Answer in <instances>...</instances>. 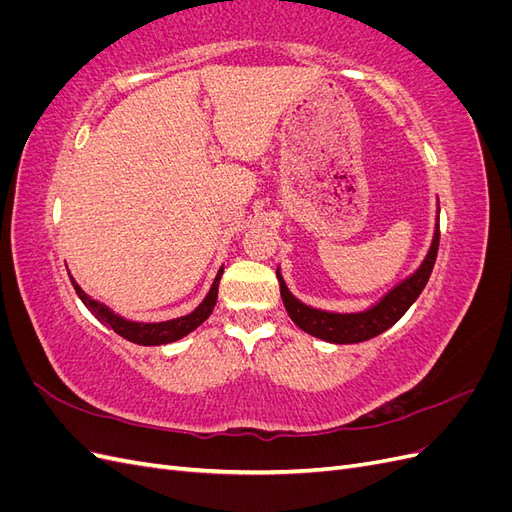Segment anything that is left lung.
I'll list each match as a JSON object with an SVG mask.
<instances>
[{"label":"left lung","instance_id":"8db88e82","mask_svg":"<svg viewBox=\"0 0 512 512\" xmlns=\"http://www.w3.org/2000/svg\"><path fill=\"white\" fill-rule=\"evenodd\" d=\"M438 213H440V207H438ZM436 222L438 224H436V230H433L429 252L421 262V267H418L410 277H406L404 282H399L395 288L386 292L376 305L363 309V312L337 314V312H324V309H316L301 303L288 290L284 277L280 273V267H277L280 294H282L288 316L305 333L324 339V342H331V344H359L384 333L386 329H391L393 324L408 312L410 305L418 299V294L423 292V288L429 282V275L433 271V265H436L438 245H440V218H436Z\"/></svg>","mask_w":512,"mask_h":512}]
</instances>
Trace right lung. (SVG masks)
Here are the masks:
<instances>
[{"label": "right lung", "instance_id": "1", "mask_svg": "<svg viewBox=\"0 0 512 512\" xmlns=\"http://www.w3.org/2000/svg\"><path fill=\"white\" fill-rule=\"evenodd\" d=\"M222 273H224V267L218 271V275H215L207 297L194 309L192 314L173 318V320H164V322L126 320L123 316L115 314L113 309H108L104 303L91 299L89 294L74 282V277L70 273L68 275H70L76 294H79V299L85 303V307L91 314H94L102 324H106V327H111L117 335H121L123 339H128V342L138 344V346H164V344H173V342H177V339L192 333L196 327H200V324H203L211 316L215 301H218V286H220Z\"/></svg>", "mask_w": 512, "mask_h": 512}]
</instances>
